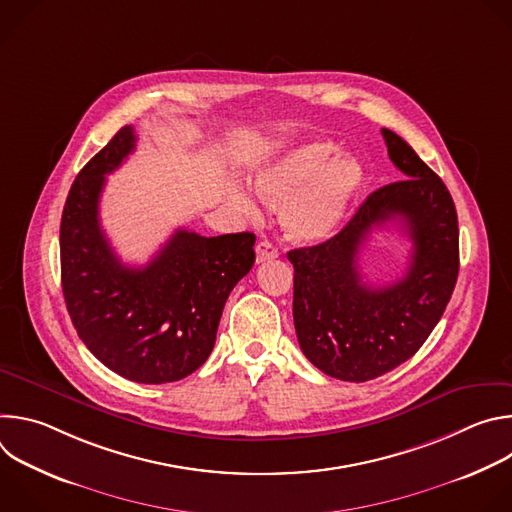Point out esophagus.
<instances>
[{
  "mask_svg": "<svg viewBox=\"0 0 512 512\" xmlns=\"http://www.w3.org/2000/svg\"><path fill=\"white\" fill-rule=\"evenodd\" d=\"M255 255H257V263H265L269 259H277L279 251H277V247L271 241H261L255 247Z\"/></svg>",
  "mask_w": 512,
  "mask_h": 512,
  "instance_id": "obj_1",
  "label": "esophagus"
}]
</instances>
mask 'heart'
I'll list each match as a JSON object with an SVG mask.
<instances>
[{
  "label": "heart",
  "instance_id": "heart-1",
  "mask_svg": "<svg viewBox=\"0 0 512 512\" xmlns=\"http://www.w3.org/2000/svg\"><path fill=\"white\" fill-rule=\"evenodd\" d=\"M330 141H308L255 172V188L271 206H285L283 225L298 243H318L342 223L362 184V168L352 158H338ZM237 204L255 212L253 200L237 192Z\"/></svg>",
  "mask_w": 512,
  "mask_h": 512
}]
</instances>
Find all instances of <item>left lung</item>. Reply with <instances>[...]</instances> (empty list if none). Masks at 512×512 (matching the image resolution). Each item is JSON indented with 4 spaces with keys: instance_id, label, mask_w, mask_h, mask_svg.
<instances>
[{
    "instance_id": "left-lung-1",
    "label": "left lung",
    "mask_w": 512,
    "mask_h": 512,
    "mask_svg": "<svg viewBox=\"0 0 512 512\" xmlns=\"http://www.w3.org/2000/svg\"><path fill=\"white\" fill-rule=\"evenodd\" d=\"M405 180L364 200L332 239L294 249V324L300 348L322 373L350 383L377 379L411 358L440 322L458 279V214L442 182L411 145L383 129ZM401 220L414 241L406 275L369 288L357 253L373 228Z\"/></svg>"
}]
</instances>
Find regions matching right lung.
Instances as JSON below:
<instances>
[{
	"mask_svg": "<svg viewBox=\"0 0 512 512\" xmlns=\"http://www.w3.org/2000/svg\"><path fill=\"white\" fill-rule=\"evenodd\" d=\"M121 127L72 182L60 221V277L79 338L123 379L162 385L202 367L227 298L255 263V235L178 229L143 267L111 249L99 221L105 176L135 150Z\"/></svg>",
	"mask_w": 512,
	"mask_h": 512,
	"instance_id": "right-lung-1",
	"label": "right lung"
}]
</instances>
